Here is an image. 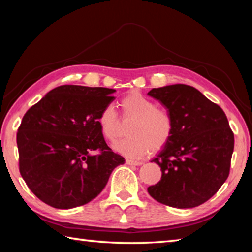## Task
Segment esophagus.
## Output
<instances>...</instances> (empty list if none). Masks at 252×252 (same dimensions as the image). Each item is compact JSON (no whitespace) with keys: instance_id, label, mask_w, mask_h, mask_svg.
Segmentation results:
<instances>
[{"instance_id":"obj_1","label":"esophagus","mask_w":252,"mask_h":252,"mask_svg":"<svg viewBox=\"0 0 252 252\" xmlns=\"http://www.w3.org/2000/svg\"><path fill=\"white\" fill-rule=\"evenodd\" d=\"M126 163L129 165H141L143 162L142 161H138V160H133V159H126Z\"/></svg>"}]
</instances>
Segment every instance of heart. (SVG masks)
I'll return each instance as SVG.
<instances>
[{"label":"heart","instance_id":"heart-1","mask_svg":"<svg viewBox=\"0 0 252 252\" xmlns=\"http://www.w3.org/2000/svg\"><path fill=\"white\" fill-rule=\"evenodd\" d=\"M123 116L134 118L127 129L130 135L114 143V150L130 158L161 150L173 133V121L168 111L157 108L155 101L140 92H131L120 101ZM102 135L114 141L119 135V118L113 106L106 105L97 117Z\"/></svg>","mask_w":252,"mask_h":252}]
</instances>
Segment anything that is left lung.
<instances>
[{
	"mask_svg": "<svg viewBox=\"0 0 252 252\" xmlns=\"http://www.w3.org/2000/svg\"><path fill=\"white\" fill-rule=\"evenodd\" d=\"M172 118L173 133L151 162L161 168V180L148 188L158 202L185 209L208 201L227 180L234 136L218 104L186 84L152 89Z\"/></svg>",
	"mask_w": 252,
	"mask_h": 252,
	"instance_id": "obj_1",
	"label": "left lung"
}]
</instances>
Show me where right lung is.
Listing matches in <instances>:
<instances>
[{
    "label": "right lung",
    "instance_id": "obj_1",
    "mask_svg": "<svg viewBox=\"0 0 252 252\" xmlns=\"http://www.w3.org/2000/svg\"><path fill=\"white\" fill-rule=\"evenodd\" d=\"M114 92L61 85L24 114L16 134L20 173L41 201L57 209L83 206L100 194L114 168L125 163L97 125Z\"/></svg>",
    "mask_w": 252,
    "mask_h": 252
}]
</instances>
